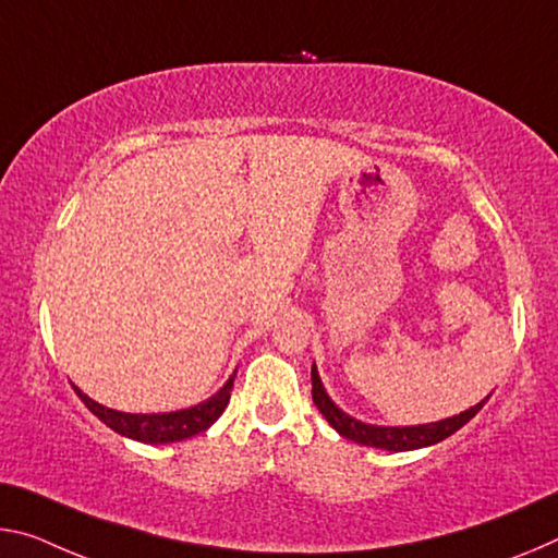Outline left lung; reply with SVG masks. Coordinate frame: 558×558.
<instances>
[{"label":"left lung","mask_w":558,"mask_h":558,"mask_svg":"<svg viewBox=\"0 0 558 558\" xmlns=\"http://www.w3.org/2000/svg\"><path fill=\"white\" fill-rule=\"evenodd\" d=\"M311 379H313V402L338 435H342L344 439L357 441V445L387 449V452H407V449H422V447L437 445V441L454 435L457 429H462L464 424L482 410L486 400H489V397H484L480 404L454 414V417L429 422V424H417V427H377V424H365L355 417H350V414H344L340 407L327 397L315 365L311 369Z\"/></svg>","instance_id":"8db88e82"}]
</instances>
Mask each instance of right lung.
Returning <instances> with one entry per match:
<instances>
[{
	"label": "right lung",
	"instance_id": "obj_1",
	"mask_svg": "<svg viewBox=\"0 0 558 558\" xmlns=\"http://www.w3.org/2000/svg\"><path fill=\"white\" fill-rule=\"evenodd\" d=\"M233 390V375L228 383L220 387V390L210 397V400L193 404L189 410L179 412H161V414H131V412H119L109 410L99 402H94L92 397L84 395L78 387L74 392L78 395L88 410H92L96 417H99L106 427H111L119 435L144 441V445H171V441H183L189 437H196L201 432H206L210 424H214L231 400Z\"/></svg>",
	"mask_w": 558,
	"mask_h": 558
}]
</instances>
